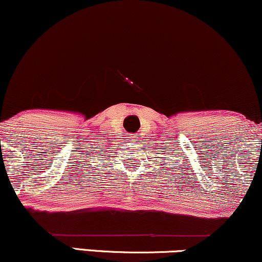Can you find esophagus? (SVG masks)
Returning a JSON list of instances; mask_svg holds the SVG:
<instances>
[{"label":"esophagus","mask_w":262,"mask_h":262,"mask_svg":"<svg viewBox=\"0 0 262 262\" xmlns=\"http://www.w3.org/2000/svg\"><path fill=\"white\" fill-rule=\"evenodd\" d=\"M130 141H136V136H135V135H131V136H130Z\"/></svg>","instance_id":"esophagus-1"}]
</instances>
